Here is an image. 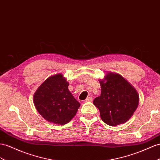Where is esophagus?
<instances>
[{
	"mask_svg": "<svg viewBox=\"0 0 160 160\" xmlns=\"http://www.w3.org/2000/svg\"><path fill=\"white\" fill-rule=\"evenodd\" d=\"M84 101H85V102H92V98L91 97H87V99H85Z\"/></svg>",
	"mask_w": 160,
	"mask_h": 160,
	"instance_id": "1",
	"label": "esophagus"
}]
</instances>
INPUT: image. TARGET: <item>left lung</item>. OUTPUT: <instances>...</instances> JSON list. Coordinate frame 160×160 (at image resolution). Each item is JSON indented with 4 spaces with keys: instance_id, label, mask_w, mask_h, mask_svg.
<instances>
[{
    "instance_id": "8db88e82",
    "label": "left lung",
    "mask_w": 160,
    "mask_h": 160,
    "mask_svg": "<svg viewBox=\"0 0 160 160\" xmlns=\"http://www.w3.org/2000/svg\"><path fill=\"white\" fill-rule=\"evenodd\" d=\"M99 83L101 95L94 99L93 104L99 109L101 120L112 126L126 122L138 108L137 90L119 73L111 72Z\"/></svg>"
}]
</instances>
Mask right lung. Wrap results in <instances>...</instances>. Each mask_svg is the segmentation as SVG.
Listing matches in <instances>:
<instances>
[{
    "label": "right lung",
    "mask_w": 160,
    "mask_h": 160,
    "mask_svg": "<svg viewBox=\"0 0 160 160\" xmlns=\"http://www.w3.org/2000/svg\"><path fill=\"white\" fill-rule=\"evenodd\" d=\"M62 73L52 75L35 92L33 101L41 116L55 124H65L75 116L80 104L68 89Z\"/></svg>",
    "instance_id": "right-lung-1"
}]
</instances>
